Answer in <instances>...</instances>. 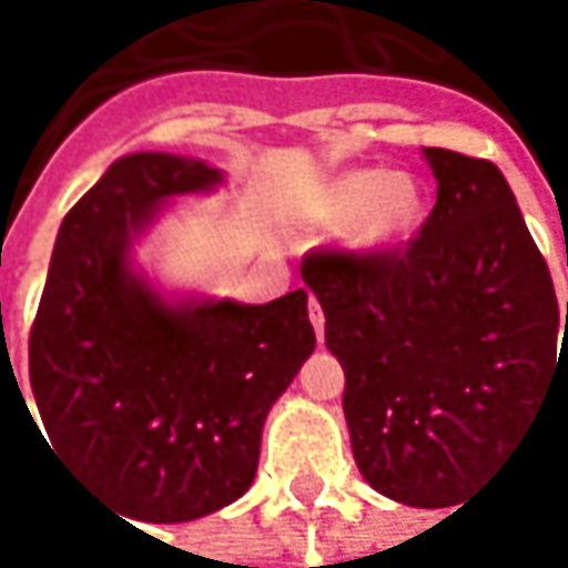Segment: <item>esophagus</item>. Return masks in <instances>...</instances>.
Returning <instances> with one entry per match:
<instances>
[{"instance_id":"1","label":"esophagus","mask_w":568,"mask_h":568,"mask_svg":"<svg viewBox=\"0 0 568 568\" xmlns=\"http://www.w3.org/2000/svg\"><path fill=\"white\" fill-rule=\"evenodd\" d=\"M310 320H313V329H316V336L323 339V329H326V316H323V306H320L316 300H310Z\"/></svg>"}]
</instances>
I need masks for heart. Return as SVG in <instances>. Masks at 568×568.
<instances>
[{
    "label": "heart",
    "instance_id": "b5f03b06",
    "mask_svg": "<svg viewBox=\"0 0 568 568\" xmlns=\"http://www.w3.org/2000/svg\"><path fill=\"white\" fill-rule=\"evenodd\" d=\"M420 215V184L414 174L384 168H353L333 174L316 197V222L343 229L353 248L381 252L400 242Z\"/></svg>",
    "mask_w": 568,
    "mask_h": 568
}]
</instances>
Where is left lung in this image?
<instances>
[{
    "mask_svg": "<svg viewBox=\"0 0 568 568\" xmlns=\"http://www.w3.org/2000/svg\"><path fill=\"white\" fill-rule=\"evenodd\" d=\"M424 158L437 201L420 232L387 252L316 248L303 282L346 374L359 475L394 501L448 508L488 481L556 381L568 384V303L560 347L552 275L505 174L444 148Z\"/></svg>",
    "mask_w": 568,
    "mask_h": 568,
    "instance_id": "obj_1",
    "label": "left lung"
}]
</instances>
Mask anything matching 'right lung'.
<instances>
[{
    "label": "right lung",
    "instance_id": "1",
    "mask_svg": "<svg viewBox=\"0 0 568 568\" xmlns=\"http://www.w3.org/2000/svg\"><path fill=\"white\" fill-rule=\"evenodd\" d=\"M222 171L128 154L67 212L29 333V384L57 455L116 511L191 521L242 498L268 407L316 346L306 290L265 306L164 300L131 245ZM39 427V424H36Z\"/></svg>",
    "mask_w": 568,
    "mask_h": 568
}]
</instances>
